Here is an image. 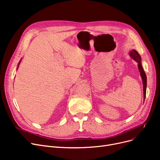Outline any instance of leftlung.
Here are the masks:
<instances>
[{"label": "left lung", "mask_w": 160, "mask_h": 160, "mask_svg": "<svg viewBox=\"0 0 160 160\" xmlns=\"http://www.w3.org/2000/svg\"><path fill=\"white\" fill-rule=\"evenodd\" d=\"M128 54L130 56L131 58L134 59L136 62H138V67L139 69V72L140 73L141 78L142 79V82H143V100L145 101V99L146 97V90H147V76L142 65V58H141V56L138 53V52L134 49L130 50Z\"/></svg>", "instance_id": "1"}]
</instances>
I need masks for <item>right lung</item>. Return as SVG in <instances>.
Returning <instances> with one entry per match:
<instances>
[{
	"instance_id": "right-lung-1",
	"label": "right lung",
	"mask_w": 160,
	"mask_h": 160,
	"mask_svg": "<svg viewBox=\"0 0 160 160\" xmlns=\"http://www.w3.org/2000/svg\"><path fill=\"white\" fill-rule=\"evenodd\" d=\"M21 61H22V59L20 60V61H19V62H18V65H17V70H18V67H19V65H20V63H21Z\"/></svg>"
}]
</instances>
